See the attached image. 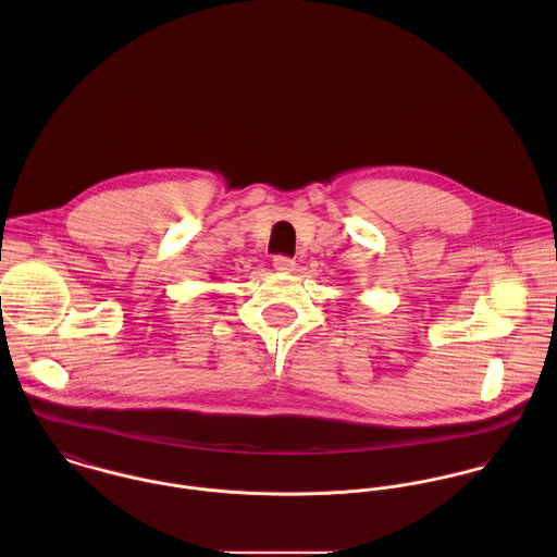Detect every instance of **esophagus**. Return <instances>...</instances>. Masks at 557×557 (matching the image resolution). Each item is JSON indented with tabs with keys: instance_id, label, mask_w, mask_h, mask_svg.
Masks as SVG:
<instances>
[{
	"instance_id": "esophagus-1",
	"label": "esophagus",
	"mask_w": 557,
	"mask_h": 557,
	"mask_svg": "<svg viewBox=\"0 0 557 557\" xmlns=\"http://www.w3.org/2000/svg\"><path fill=\"white\" fill-rule=\"evenodd\" d=\"M272 261H274V263H272V265H274V270L285 272V274H287V272H292V270L296 268V261H294V259H289V257H285V255H276Z\"/></svg>"
}]
</instances>
